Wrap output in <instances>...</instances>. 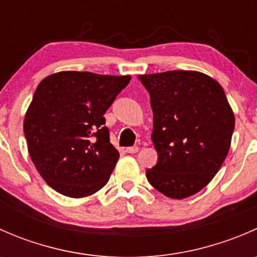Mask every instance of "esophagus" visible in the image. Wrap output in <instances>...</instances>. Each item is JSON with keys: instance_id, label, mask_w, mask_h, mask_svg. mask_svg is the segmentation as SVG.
I'll use <instances>...</instances> for the list:
<instances>
[{"instance_id": "obj_1", "label": "esophagus", "mask_w": 257, "mask_h": 257, "mask_svg": "<svg viewBox=\"0 0 257 257\" xmlns=\"http://www.w3.org/2000/svg\"><path fill=\"white\" fill-rule=\"evenodd\" d=\"M126 153H129V154H134V153H138L139 152V148L137 147H129V148H126V150H125Z\"/></svg>"}]
</instances>
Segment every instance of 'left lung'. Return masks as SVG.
Wrapping results in <instances>:
<instances>
[{
    "label": "left lung",
    "instance_id": "left-lung-1",
    "mask_svg": "<svg viewBox=\"0 0 257 257\" xmlns=\"http://www.w3.org/2000/svg\"><path fill=\"white\" fill-rule=\"evenodd\" d=\"M153 109L158 162L147 170L153 188L172 199L194 195L221 168L235 116L221 85L195 71L139 76Z\"/></svg>",
    "mask_w": 257,
    "mask_h": 257
}]
</instances>
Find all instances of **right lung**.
Masks as SVG:
<instances>
[{"mask_svg": "<svg viewBox=\"0 0 257 257\" xmlns=\"http://www.w3.org/2000/svg\"><path fill=\"white\" fill-rule=\"evenodd\" d=\"M129 80L67 71L38 84L23 132L36 169L59 194L83 198L108 183L119 153L110 144L104 113Z\"/></svg>", "mask_w": 257, "mask_h": 257, "instance_id": "obj_1", "label": "right lung"}]
</instances>
